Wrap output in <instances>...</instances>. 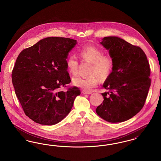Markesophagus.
Returning <instances> with one entry per match:
<instances>
[{
  "label": "esophagus",
  "instance_id": "obj_1",
  "mask_svg": "<svg viewBox=\"0 0 161 161\" xmlns=\"http://www.w3.org/2000/svg\"><path fill=\"white\" fill-rule=\"evenodd\" d=\"M82 93L84 94V95H86V94H91L92 93V91H86V90H83L82 91Z\"/></svg>",
  "mask_w": 161,
  "mask_h": 161
}]
</instances>
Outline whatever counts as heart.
<instances>
[{"label":"heart","mask_w":161,"mask_h":161,"mask_svg":"<svg viewBox=\"0 0 161 161\" xmlns=\"http://www.w3.org/2000/svg\"><path fill=\"white\" fill-rule=\"evenodd\" d=\"M78 54L82 61L90 63L89 75L86 77L78 76L72 79V83L78 87L89 90L95 87L101 80H106L110 75L114 68V60L110 55H103V51L97 46L85 45L80 47ZM69 73L76 75L78 73L79 63L73 55L69 56L66 61Z\"/></svg>","instance_id":"1"}]
</instances>
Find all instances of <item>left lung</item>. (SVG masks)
Segmentation results:
<instances>
[{
	"mask_svg": "<svg viewBox=\"0 0 161 161\" xmlns=\"http://www.w3.org/2000/svg\"><path fill=\"white\" fill-rule=\"evenodd\" d=\"M100 43L108 50L114 68L103 87L104 101L96 108L101 118L121 123L144 107L151 84L150 64L143 50L118 37H106Z\"/></svg>",
	"mask_w": 161,
	"mask_h": 161,
	"instance_id": "8db88e82",
	"label": "left lung"
}]
</instances>
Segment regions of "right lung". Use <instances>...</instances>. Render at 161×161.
Masks as SVG:
<instances>
[{
	"label": "right lung",
	"instance_id": "obj_1",
	"mask_svg": "<svg viewBox=\"0 0 161 161\" xmlns=\"http://www.w3.org/2000/svg\"><path fill=\"white\" fill-rule=\"evenodd\" d=\"M77 40L51 37L40 40L19 54L12 72L15 95L25 115L36 123L51 125L68 115L81 92L71 81L66 61Z\"/></svg>",
	"mask_w": 161,
	"mask_h": 161
}]
</instances>
